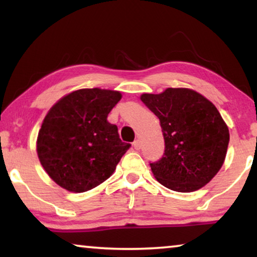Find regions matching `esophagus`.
Wrapping results in <instances>:
<instances>
[{"mask_svg": "<svg viewBox=\"0 0 257 257\" xmlns=\"http://www.w3.org/2000/svg\"><path fill=\"white\" fill-rule=\"evenodd\" d=\"M133 146H134V149L136 150V151H138L139 149H141V142H139V139H136V141L133 143Z\"/></svg>", "mask_w": 257, "mask_h": 257, "instance_id": "obj_1", "label": "esophagus"}]
</instances>
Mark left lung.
Returning a JSON list of instances; mask_svg holds the SVG:
<instances>
[{
  "mask_svg": "<svg viewBox=\"0 0 257 257\" xmlns=\"http://www.w3.org/2000/svg\"><path fill=\"white\" fill-rule=\"evenodd\" d=\"M142 102L158 116L164 137V153L150 163L167 188L190 193L212 180L224 162L229 129L214 104L188 88H167L143 94Z\"/></svg>",
  "mask_w": 257,
  "mask_h": 257,
  "instance_id": "8db88e82",
  "label": "left lung"
}]
</instances>
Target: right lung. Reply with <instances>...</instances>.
<instances>
[{"label": "right lung", "instance_id": "right-lung-1", "mask_svg": "<svg viewBox=\"0 0 257 257\" xmlns=\"http://www.w3.org/2000/svg\"><path fill=\"white\" fill-rule=\"evenodd\" d=\"M120 92L85 88L68 94L47 113L37 137L41 164L60 187L84 193L105 181L132 146L107 115Z\"/></svg>", "mask_w": 257, "mask_h": 257}]
</instances>
